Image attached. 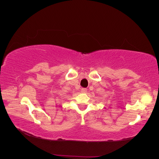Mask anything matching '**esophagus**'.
<instances>
[{
    "instance_id": "1",
    "label": "esophagus",
    "mask_w": 159,
    "mask_h": 159,
    "mask_svg": "<svg viewBox=\"0 0 159 159\" xmlns=\"http://www.w3.org/2000/svg\"><path fill=\"white\" fill-rule=\"evenodd\" d=\"M81 93H86V92H87V89L82 88V89H81Z\"/></svg>"
}]
</instances>
